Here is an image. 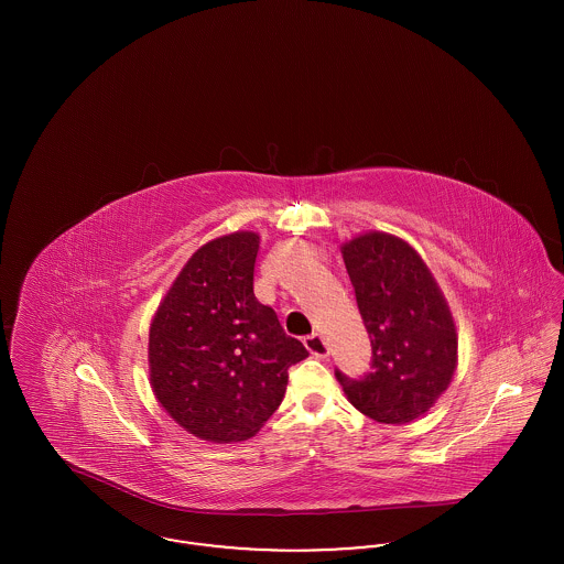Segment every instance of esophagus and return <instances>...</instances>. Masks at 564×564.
I'll return each instance as SVG.
<instances>
[{
	"instance_id": "1",
	"label": "esophagus",
	"mask_w": 564,
	"mask_h": 564,
	"mask_svg": "<svg viewBox=\"0 0 564 564\" xmlns=\"http://www.w3.org/2000/svg\"><path fill=\"white\" fill-rule=\"evenodd\" d=\"M304 347L308 349L311 355H315V357H319V359H325V357L329 355L327 343H325V338L319 336V334H311V336H306V338H304Z\"/></svg>"
}]
</instances>
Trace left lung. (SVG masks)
Masks as SVG:
<instances>
[{"label":"left lung","instance_id":"obj_1","mask_svg":"<svg viewBox=\"0 0 564 564\" xmlns=\"http://www.w3.org/2000/svg\"><path fill=\"white\" fill-rule=\"evenodd\" d=\"M343 258L372 343V372L343 391L376 423L421 419L448 389L458 359L451 306L419 251L395 235L370 230L343 242Z\"/></svg>","mask_w":564,"mask_h":564}]
</instances>
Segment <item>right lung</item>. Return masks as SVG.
<instances>
[{"instance_id": "obj_1", "label": "right lung", "mask_w": 564, "mask_h": 564, "mask_svg": "<svg viewBox=\"0 0 564 564\" xmlns=\"http://www.w3.org/2000/svg\"><path fill=\"white\" fill-rule=\"evenodd\" d=\"M258 249L251 230L205 242L150 323L152 391L182 430L205 442L253 437L283 402L290 366L308 357L253 294Z\"/></svg>"}]
</instances>
